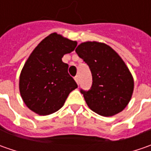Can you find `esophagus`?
I'll use <instances>...</instances> for the list:
<instances>
[{
    "mask_svg": "<svg viewBox=\"0 0 151 151\" xmlns=\"http://www.w3.org/2000/svg\"><path fill=\"white\" fill-rule=\"evenodd\" d=\"M75 81H76V83L78 84V83H79V76H76L75 77Z\"/></svg>",
    "mask_w": 151,
    "mask_h": 151,
    "instance_id": "obj_1",
    "label": "esophagus"
}]
</instances>
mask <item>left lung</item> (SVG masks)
Instances as JSON below:
<instances>
[{"mask_svg":"<svg viewBox=\"0 0 151 151\" xmlns=\"http://www.w3.org/2000/svg\"><path fill=\"white\" fill-rule=\"evenodd\" d=\"M76 52L92 75L91 90H81L89 108L104 117L122 112L130 101L134 86L124 61L110 46L96 41L81 43Z\"/></svg>","mask_w":151,"mask_h":151,"instance_id":"8db88e82","label":"left lung"}]
</instances>
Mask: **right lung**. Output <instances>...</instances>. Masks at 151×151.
I'll return each mask as SVG.
<instances>
[{"label": "right lung", "instance_id": "1", "mask_svg": "<svg viewBox=\"0 0 151 151\" xmlns=\"http://www.w3.org/2000/svg\"><path fill=\"white\" fill-rule=\"evenodd\" d=\"M76 41L53 32L44 38L25 62L19 78V91L26 106L41 116L50 115L63 107L77 84L62 61L75 50Z\"/></svg>", "mask_w": 151, "mask_h": 151}]
</instances>
